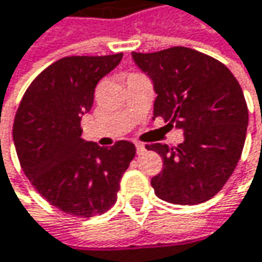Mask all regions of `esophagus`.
<instances>
[{
  "label": "esophagus",
  "instance_id": "esophagus-1",
  "mask_svg": "<svg viewBox=\"0 0 262 262\" xmlns=\"http://www.w3.org/2000/svg\"><path fill=\"white\" fill-rule=\"evenodd\" d=\"M135 147H136V153H138V155H142V153L145 151V145H144L142 142H136Z\"/></svg>",
  "mask_w": 262,
  "mask_h": 262
}]
</instances>
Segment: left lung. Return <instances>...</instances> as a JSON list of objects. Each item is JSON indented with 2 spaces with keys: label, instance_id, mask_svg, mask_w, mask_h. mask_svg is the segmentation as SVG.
<instances>
[{
  "label": "left lung",
  "instance_id": "obj_1",
  "mask_svg": "<svg viewBox=\"0 0 262 262\" xmlns=\"http://www.w3.org/2000/svg\"><path fill=\"white\" fill-rule=\"evenodd\" d=\"M132 57L153 81L155 117L184 133L177 147L145 145L163 159L162 172L151 179L155 193L180 205L213 198L234 172L246 139L249 112L240 83L225 64L184 46Z\"/></svg>",
  "mask_w": 262,
  "mask_h": 262
}]
</instances>
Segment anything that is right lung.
<instances>
[{
	"label": "right lung",
	"mask_w": 262,
	"mask_h": 262,
	"mask_svg": "<svg viewBox=\"0 0 262 262\" xmlns=\"http://www.w3.org/2000/svg\"><path fill=\"white\" fill-rule=\"evenodd\" d=\"M121 58L55 61L31 82L17 107L13 141L20 166L37 192L66 214L93 217L109 210L136 153L129 141L103 148L81 138V118L93 106L96 85Z\"/></svg>",
	"instance_id": "add662e5"
}]
</instances>
